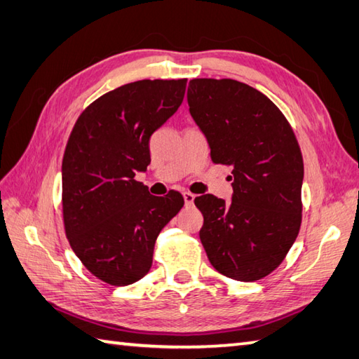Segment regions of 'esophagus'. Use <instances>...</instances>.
I'll list each match as a JSON object with an SVG mask.
<instances>
[{
	"label": "esophagus",
	"instance_id": "1",
	"mask_svg": "<svg viewBox=\"0 0 359 359\" xmlns=\"http://www.w3.org/2000/svg\"><path fill=\"white\" fill-rule=\"evenodd\" d=\"M184 199H185V205H187V207H191L193 202H194V194H191V193H184Z\"/></svg>",
	"mask_w": 359,
	"mask_h": 359
}]
</instances>
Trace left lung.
<instances>
[{
    "label": "left lung",
    "instance_id": "left-lung-1",
    "mask_svg": "<svg viewBox=\"0 0 359 359\" xmlns=\"http://www.w3.org/2000/svg\"><path fill=\"white\" fill-rule=\"evenodd\" d=\"M187 98L211 160L233 168L230 203L212 194L194 199L203 215L202 245L224 276L262 279L301 228L304 162L293 129L269 97L231 79H194Z\"/></svg>",
    "mask_w": 359,
    "mask_h": 359
}]
</instances>
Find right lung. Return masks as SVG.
Masks as SVG:
<instances>
[{
    "label": "right lung",
    "mask_w": 359,
    "mask_h": 359,
    "mask_svg": "<svg viewBox=\"0 0 359 359\" xmlns=\"http://www.w3.org/2000/svg\"><path fill=\"white\" fill-rule=\"evenodd\" d=\"M185 89L187 79L128 83L90 103L67 140L65 231L81 264L106 284L142 279L158 233L184 207L179 191L151 196L134 177L147 171L151 135L179 109Z\"/></svg>",
    "instance_id": "add662e5"
}]
</instances>
